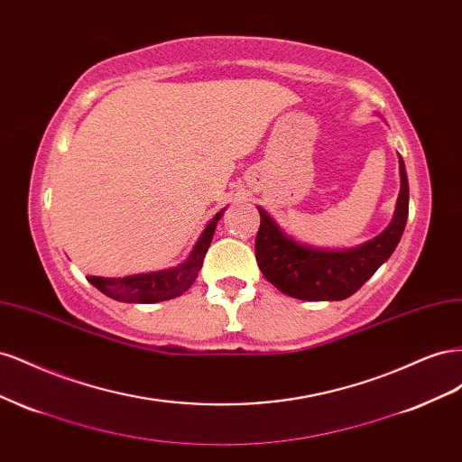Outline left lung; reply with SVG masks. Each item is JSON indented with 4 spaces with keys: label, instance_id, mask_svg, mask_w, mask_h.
<instances>
[{
    "label": "left lung",
    "instance_id": "left-lung-1",
    "mask_svg": "<svg viewBox=\"0 0 462 462\" xmlns=\"http://www.w3.org/2000/svg\"><path fill=\"white\" fill-rule=\"evenodd\" d=\"M401 190L393 219L372 241L356 248L326 250L297 243L258 208L256 262L268 282L289 297L302 300H343L365 285L375 270L393 254L409 217V179L399 156Z\"/></svg>",
    "mask_w": 462,
    "mask_h": 462
}]
</instances>
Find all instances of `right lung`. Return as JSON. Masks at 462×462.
Returning <instances> with one entry per match:
<instances>
[{
	"label": "right lung",
	"mask_w": 462,
	"mask_h": 462,
	"mask_svg": "<svg viewBox=\"0 0 462 462\" xmlns=\"http://www.w3.org/2000/svg\"><path fill=\"white\" fill-rule=\"evenodd\" d=\"M226 209H221L214 216V219L208 223L206 229L202 231L200 239L190 250L189 258L175 265L170 270L162 272H150V273H138V275H127V277H96L90 275L88 282L102 291L106 297L121 300V302H141V304H152L160 300L175 299L197 282L199 272L202 268L204 256L208 253V246L214 239V233L217 227V221L223 216Z\"/></svg>",
	"instance_id": "add662e5"
}]
</instances>
